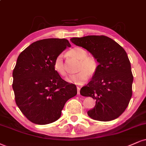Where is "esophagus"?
Here are the masks:
<instances>
[{
    "instance_id": "34e87169",
    "label": "esophagus",
    "mask_w": 146,
    "mask_h": 146,
    "mask_svg": "<svg viewBox=\"0 0 146 146\" xmlns=\"http://www.w3.org/2000/svg\"><path fill=\"white\" fill-rule=\"evenodd\" d=\"M80 87H77V93H78V95H80Z\"/></svg>"
}]
</instances>
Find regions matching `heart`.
<instances>
[{
    "label": "heart",
    "mask_w": 146,
    "mask_h": 146,
    "mask_svg": "<svg viewBox=\"0 0 146 146\" xmlns=\"http://www.w3.org/2000/svg\"><path fill=\"white\" fill-rule=\"evenodd\" d=\"M68 53L70 56L78 60L76 68L78 72L75 74L70 75L67 78V80L77 85H82L87 82L88 74L89 76H93L96 73L98 68V61L95 57L87 56V51L81 47L73 48ZM53 68L59 75L62 76H66V72L62 54L57 55L54 59Z\"/></svg>",
    "instance_id": "1"
}]
</instances>
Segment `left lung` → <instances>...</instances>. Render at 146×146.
Instances as JSON below:
<instances>
[{
    "label": "left lung",
    "mask_w": 146,
    "mask_h": 146,
    "mask_svg": "<svg viewBox=\"0 0 146 146\" xmlns=\"http://www.w3.org/2000/svg\"><path fill=\"white\" fill-rule=\"evenodd\" d=\"M71 42L87 49L99 63L96 73L80 95L96 100L87 111L92 119L110 121L125 111L132 96L133 81L131 63L125 49L105 36L72 38Z\"/></svg>",
    "instance_id": "8db88e82"
}]
</instances>
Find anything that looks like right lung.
Here are the masks:
<instances>
[{
	"label": "right lung",
	"instance_id": "1",
	"mask_svg": "<svg viewBox=\"0 0 146 146\" xmlns=\"http://www.w3.org/2000/svg\"><path fill=\"white\" fill-rule=\"evenodd\" d=\"M70 46L64 38L43 39L32 43L18 56L13 89L16 104L32 123L56 121L66 102L77 94L76 86L63 80L53 68L57 55Z\"/></svg>",
	"mask_w": 146,
	"mask_h": 146
}]
</instances>
